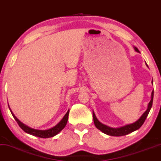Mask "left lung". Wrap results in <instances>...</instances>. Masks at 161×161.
Segmentation results:
<instances>
[{
	"label": "left lung",
	"mask_w": 161,
	"mask_h": 161,
	"mask_svg": "<svg viewBox=\"0 0 161 161\" xmlns=\"http://www.w3.org/2000/svg\"><path fill=\"white\" fill-rule=\"evenodd\" d=\"M135 50L137 52H139L138 49L135 47ZM153 97H154V91H152V99L151 101L149 102L148 105V108L145 112L143 113V114L140 117V118L138 119L137 121H136L135 123L129 124V125H126L125 126H123V127L120 128H117V129H114V128L108 127V126L104 125V124L101 123L98 119H97L94 113H93V122H94V124L96 127L99 130H100L103 132V133L106 134L110 136H114V137H119V136H124L128 135V134L131 133V132L136 131V130L139 129L140 127H141L142 125L145 122L146 117L149 113L150 109H151L152 103H153Z\"/></svg>",
	"instance_id": "8db88e82"
}]
</instances>
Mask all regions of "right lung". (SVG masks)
<instances>
[{"label":"right lung","mask_w":161,"mask_h":161,"mask_svg":"<svg viewBox=\"0 0 161 161\" xmlns=\"http://www.w3.org/2000/svg\"><path fill=\"white\" fill-rule=\"evenodd\" d=\"M10 111H11L14 119H15V121L18 123V125H19L20 127H21V129L23 130V131H25L26 133H28L30 134V135H32L33 136H36V137H38L41 138H49L56 135L57 134L59 133V132L62 131L64 127H65L66 124L68 123L69 111H70V110H68V112H67L66 114L64 116V117L62 118V120L57 124L56 126H54V127H53L51 129H47V130H37V129H31V128L28 127V126L24 125V123H22L21 121H19V119H18L17 117L13 114V113L12 112L11 110H10Z\"/></svg>","instance_id":"right-lung-1"}]
</instances>
